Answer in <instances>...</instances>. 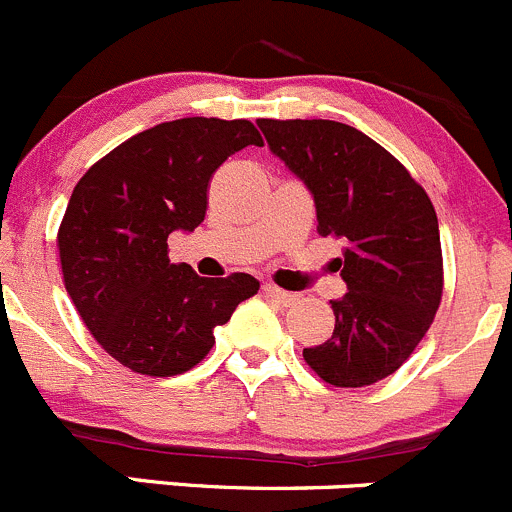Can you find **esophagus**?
<instances>
[{
  "label": "esophagus",
  "mask_w": 512,
  "mask_h": 512,
  "mask_svg": "<svg viewBox=\"0 0 512 512\" xmlns=\"http://www.w3.org/2000/svg\"><path fill=\"white\" fill-rule=\"evenodd\" d=\"M263 293H266L268 298H271V301H276V303H283V306H288V303H293L296 301V293H291V291H283V288H278V286H273V283H266V286H263Z\"/></svg>",
  "instance_id": "esophagus-1"
}]
</instances>
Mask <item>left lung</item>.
<instances>
[{
	"label": "left lung",
	"instance_id": "1",
	"mask_svg": "<svg viewBox=\"0 0 512 512\" xmlns=\"http://www.w3.org/2000/svg\"><path fill=\"white\" fill-rule=\"evenodd\" d=\"M273 156L303 181L318 234L338 236L348 293L331 301L336 328L303 348L326 383L361 388L416 351L443 293L438 216L413 176L363 131L328 119H258Z\"/></svg>",
	"mask_w": 512,
	"mask_h": 512
}]
</instances>
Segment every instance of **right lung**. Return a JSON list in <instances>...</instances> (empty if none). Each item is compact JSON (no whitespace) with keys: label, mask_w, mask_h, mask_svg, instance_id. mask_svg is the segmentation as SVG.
<instances>
[{"label":"right lung","mask_w":512,"mask_h":512,"mask_svg":"<svg viewBox=\"0 0 512 512\" xmlns=\"http://www.w3.org/2000/svg\"><path fill=\"white\" fill-rule=\"evenodd\" d=\"M244 146H263L246 119L166 121L116 146L74 186L59 226L64 286L99 346L134 373L194 368L216 326L258 291L249 273L196 276L169 261L166 244L204 221L211 176Z\"/></svg>","instance_id":"obj_1"}]
</instances>
